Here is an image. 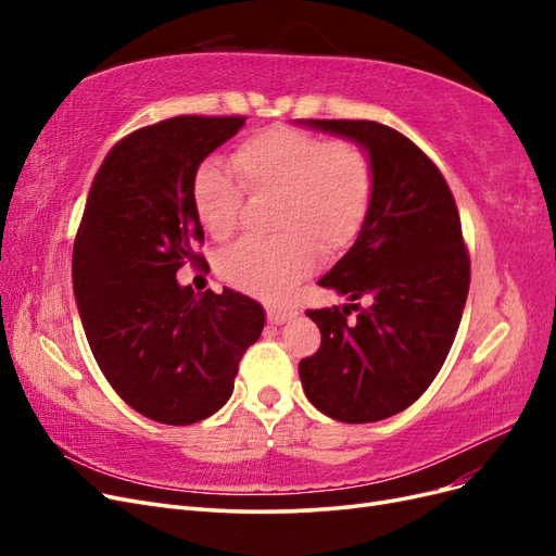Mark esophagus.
Returning a JSON list of instances; mask_svg holds the SVG:
<instances>
[{
    "instance_id": "obj_1",
    "label": "esophagus",
    "mask_w": 556,
    "mask_h": 556,
    "mask_svg": "<svg viewBox=\"0 0 556 556\" xmlns=\"http://www.w3.org/2000/svg\"><path fill=\"white\" fill-rule=\"evenodd\" d=\"M294 315H296L294 308H276V306L266 308V317H268V323H271V325L288 323V319H292Z\"/></svg>"
}]
</instances>
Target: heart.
I'll use <instances>...</instances> for the list:
<instances>
[{
  "label": "heart",
  "instance_id": "1",
  "mask_svg": "<svg viewBox=\"0 0 556 556\" xmlns=\"http://www.w3.org/2000/svg\"><path fill=\"white\" fill-rule=\"evenodd\" d=\"M231 174L204 162L192 178L199 225L223 241L239 227L243 193L274 194L268 225L274 237H248L217 257V276L231 288L278 301L304 278L319 255H333L357 239L371 208L374 166L348 139L268 127L231 155Z\"/></svg>",
  "mask_w": 556,
  "mask_h": 556
}]
</instances>
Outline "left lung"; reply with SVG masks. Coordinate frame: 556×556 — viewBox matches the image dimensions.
Instances as JSON below:
<instances>
[{"label": "left lung", "instance_id": "1", "mask_svg": "<svg viewBox=\"0 0 556 556\" xmlns=\"http://www.w3.org/2000/svg\"><path fill=\"white\" fill-rule=\"evenodd\" d=\"M359 143L374 197L355 243L317 280L352 304L306 311L323 343L299 362L313 406L366 425L406 410L439 376L457 336L470 266L457 204L435 164L410 139L374 121H296ZM355 300L365 308L348 320Z\"/></svg>", "mask_w": 556, "mask_h": 556}]
</instances>
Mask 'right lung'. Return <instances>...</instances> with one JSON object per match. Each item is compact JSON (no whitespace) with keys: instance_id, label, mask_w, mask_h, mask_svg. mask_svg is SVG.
I'll return each instance as SVG.
<instances>
[{"instance_id":"1","label":"right lung","mask_w":556,"mask_h":556,"mask_svg":"<svg viewBox=\"0 0 556 556\" xmlns=\"http://www.w3.org/2000/svg\"><path fill=\"white\" fill-rule=\"evenodd\" d=\"M245 117L178 115L131 131L99 166L74 243V296L92 355L137 413L185 427L220 410L264 308L250 296H194L176 271L204 241L192 178Z\"/></svg>"}]
</instances>
